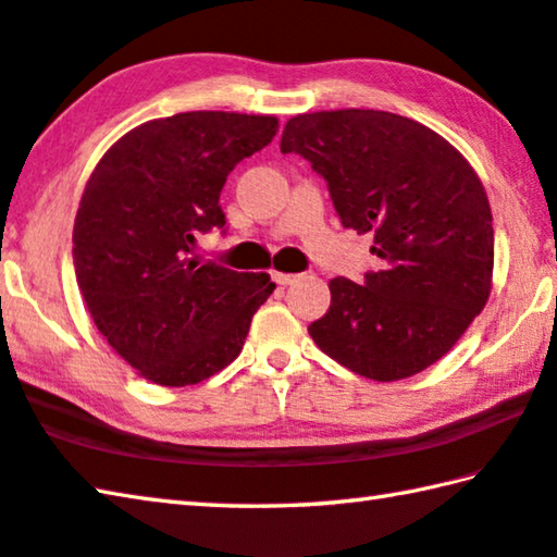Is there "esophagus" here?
I'll use <instances>...</instances> for the list:
<instances>
[{
  "instance_id": "1",
  "label": "esophagus",
  "mask_w": 557,
  "mask_h": 557,
  "mask_svg": "<svg viewBox=\"0 0 557 557\" xmlns=\"http://www.w3.org/2000/svg\"><path fill=\"white\" fill-rule=\"evenodd\" d=\"M299 275H289V272H272V280L277 282L280 287H287V285H292V282H295Z\"/></svg>"
}]
</instances>
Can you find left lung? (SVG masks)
Segmentation results:
<instances>
[{"mask_svg":"<svg viewBox=\"0 0 557 557\" xmlns=\"http://www.w3.org/2000/svg\"><path fill=\"white\" fill-rule=\"evenodd\" d=\"M280 149L312 164L344 228L371 233L381 258L363 282H329L314 344L373 381L440 361L492 292V209L474 169L437 132L383 110L297 115Z\"/></svg>","mask_w":557,"mask_h":557,"instance_id":"1","label":"left lung"}]
</instances>
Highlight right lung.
Masks as SVG:
<instances>
[{
	"label": "right lung",
	"instance_id": "add662e5",
	"mask_svg": "<svg viewBox=\"0 0 557 557\" xmlns=\"http://www.w3.org/2000/svg\"><path fill=\"white\" fill-rule=\"evenodd\" d=\"M277 127L270 115L178 112L127 132L90 174L75 280L98 332L147 381L182 388L225 369L275 289L265 272L199 262L196 235L225 228V178Z\"/></svg>",
	"mask_w": 557,
	"mask_h": 557
}]
</instances>
